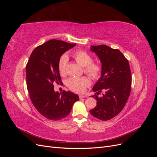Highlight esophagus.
Instances as JSON below:
<instances>
[{"label":"esophagus","mask_w":157,"mask_h":157,"mask_svg":"<svg viewBox=\"0 0 157 157\" xmlns=\"http://www.w3.org/2000/svg\"><path fill=\"white\" fill-rule=\"evenodd\" d=\"M79 98L82 99V98H87L86 96H84V95H79Z\"/></svg>","instance_id":"obj_1"}]
</instances>
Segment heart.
Wrapping results in <instances>:
<instances>
[{
	"instance_id": "heart-1",
	"label": "heart",
	"mask_w": 157,
	"mask_h": 157,
	"mask_svg": "<svg viewBox=\"0 0 157 157\" xmlns=\"http://www.w3.org/2000/svg\"><path fill=\"white\" fill-rule=\"evenodd\" d=\"M73 58L82 67H84V71L89 77L94 80H97L101 77L102 69L100 65L92 62V57L86 52L84 50H78L75 52L73 55ZM68 61L67 56L63 55L59 61L58 68L61 75H65L67 69V63ZM91 82L88 78L86 77H72L67 79L66 84L73 91L77 93H83L86 87L89 86Z\"/></svg>"
}]
</instances>
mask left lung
Here are the masks:
<instances>
[{
    "instance_id": "left-lung-1",
    "label": "left lung",
    "mask_w": 157,
    "mask_h": 157,
    "mask_svg": "<svg viewBox=\"0 0 157 157\" xmlns=\"http://www.w3.org/2000/svg\"><path fill=\"white\" fill-rule=\"evenodd\" d=\"M98 56L101 63V77L92 90L97 101L96 107L90 114L101 121H109L116 117L124 107L130 96L132 86L130 67L128 59L118 49L106 45L91 46L90 48ZM105 93L99 98L97 94Z\"/></svg>"
}]
</instances>
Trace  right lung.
<instances>
[{
    "label": "right lung",
    "instance_id": "add662e5",
    "mask_svg": "<svg viewBox=\"0 0 157 157\" xmlns=\"http://www.w3.org/2000/svg\"><path fill=\"white\" fill-rule=\"evenodd\" d=\"M76 44L50 40L37 46L26 65V79L31 100L36 110L49 120L67 117L78 96L65 90L61 95L54 90L55 83H62L58 68L61 56Z\"/></svg>",
    "mask_w": 157,
    "mask_h": 157
}]
</instances>
